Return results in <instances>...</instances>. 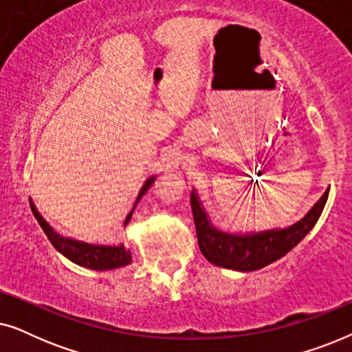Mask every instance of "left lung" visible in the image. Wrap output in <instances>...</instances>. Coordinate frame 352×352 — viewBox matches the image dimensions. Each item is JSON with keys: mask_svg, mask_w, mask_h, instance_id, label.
Returning <instances> with one entry per match:
<instances>
[{"mask_svg": "<svg viewBox=\"0 0 352 352\" xmlns=\"http://www.w3.org/2000/svg\"><path fill=\"white\" fill-rule=\"evenodd\" d=\"M329 190L324 192L319 201L290 228L272 229L258 234H228L221 232L210 223L208 214L197 195L195 189L190 192V206L199 239V247L204 256L211 264L219 267L234 269V271L250 272L261 269L295 248L302 239L309 234L319 221L322 210L329 199Z\"/></svg>", "mask_w": 352, "mask_h": 352, "instance_id": "obj_1", "label": "left lung"}]
</instances>
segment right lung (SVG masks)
<instances>
[{
	"label": "right lung",
	"mask_w": 352,
	"mask_h": 352,
	"mask_svg": "<svg viewBox=\"0 0 352 352\" xmlns=\"http://www.w3.org/2000/svg\"><path fill=\"white\" fill-rule=\"evenodd\" d=\"M153 181H155V176L147 177V181L144 182L141 190H139L138 199L134 201L133 210L129 211L126 219H124V226L129 223L138 201L142 199V195L146 194L148 189H151ZM30 208L33 211V216H35L38 221V224H40L41 229L45 230L46 237L50 239L52 247H54L59 253L64 254L67 259H70L72 263L78 264V266L93 269V271H110V269L124 267L131 263V252L124 248L123 245H120V247H105V245H91V243L78 242V240H74V239L62 237V235L57 234L56 230L52 229L45 219H43V216L38 213L36 206L33 205L32 200H30Z\"/></svg>",
	"instance_id": "add662e5"
}]
</instances>
